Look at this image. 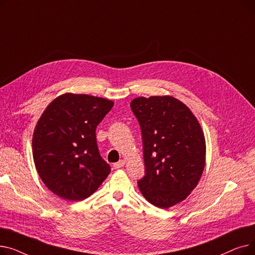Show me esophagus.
Instances as JSON below:
<instances>
[{
    "label": "esophagus",
    "instance_id": "obj_1",
    "mask_svg": "<svg viewBox=\"0 0 255 255\" xmlns=\"http://www.w3.org/2000/svg\"><path fill=\"white\" fill-rule=\"evenodd\" d=\"M124 164H125V161H124V160H120L119 162L114 163V167H115V168H121V167H123V166H124Z\"/></svg>",
    "mask_w": 255,
    "mask_h": 255
}]
</instances>
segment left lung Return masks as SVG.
<instances>
[{
  "label": "left lung",
  "instance_id": "1",
  "mask_svg": "<svg viewBox=\"0 0 255 255\" xmlns=\"http://www.w3.org/2000/svg\"><path fill=\"white\" fill-rule=\"evenodd\" d=\"M130 107L141 130L144 176L137 181L141 194L161 209L183 202L205 167L206 142L198 121L170 96L138 97Z\"/></svg>",
  "mask_w": 255,
  "mask_h": 255
}]
</instances>
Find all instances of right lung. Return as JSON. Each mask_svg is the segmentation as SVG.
Masks as SVG:
<instances>
[{
    "mask_svg": "<svg viewBox=\"0 0 255 255\" xmlns=\"http://www.w3.org/2000/svg\"><path fill=\"white\" fill-rule=\"evenodd\" d=\"M114 105L89 95L64 94L40 117L33 135L36 169L47 188L70 202L95 192L110 175L100 156L96 128Z\"/></svg>",
    "mask_w": 255,
    "mask_h": 255,
    "instance_id": "add662e5",
    "label": "right lung"
}]
</instances>
